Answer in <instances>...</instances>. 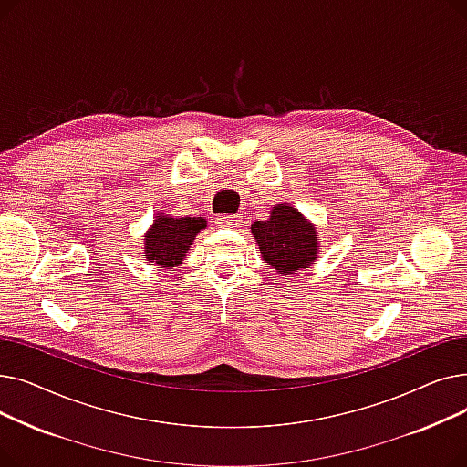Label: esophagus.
<instances>
[{"label": "esophagus", "mask_w": 467, "mask_h": 467, "mask_svg": "<svg viewBox=\"0 0 467 467\" xmlns=\"http://www.w3.org/2000/svg\"><path fill=\"white\" fill-rule=\"evenodd\" d=\"M215 223L219 229H236L242 223V215H221Z\"/></svg>", "instance_id": "esophagus-1"}]
</instances>
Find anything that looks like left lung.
I'll use <instances>...</instances> for the list:
<instances>
[{
    "instance_id": "1",
    "label": "left lung",
    "mask_w": 467,
    "mask_h": 467,
    "mask_svg": "<svg viewBox=\"0 0 467 467\" xmlns=\"http://www.w3.org/2000/svg\"><path fill=\"white\" fill-rule=\"evenodd\" d=\"M252 234L261 257L278 275H297L312 266L320 255V236L316 225L289 204H276L265 221H254Z\"/></svg>"
}]
</instances>
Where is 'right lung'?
I'll return each instance as SVG.
<instances>
[{
    "label": "right lung",
    "instance_id": "add662e5",
    "mask_svg": "<svg viewBox=\"0 0 467 467\" xmlns=\"http://www.w3.org/2000/svg\"><path fill=\"white\" fill-rule=\"evenodd\" d=\"M204 217H174L157 213L153 225L143 236V257L161 268L180 266L187 257L192 240L206 229Z\"/></svg>",
    "mask_w": 467,
    "mask_h": 467
}]
</instances>
